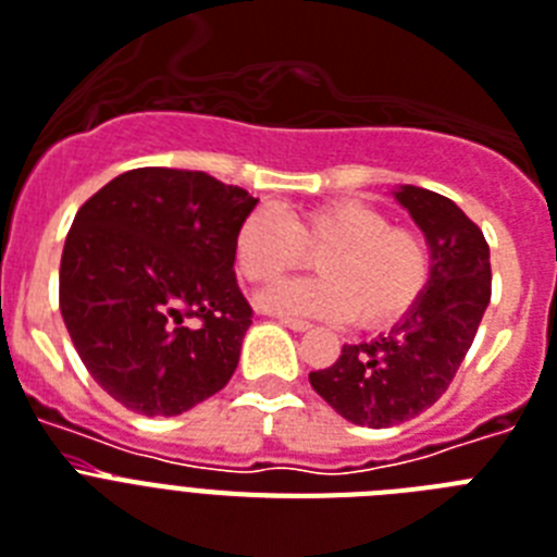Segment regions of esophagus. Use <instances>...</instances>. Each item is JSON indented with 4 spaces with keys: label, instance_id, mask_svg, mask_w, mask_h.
<instances>
[{
    "label": "esophagus",
    "instance_id": "34e87169",
    "mask_svg": "<svg viewBox=\"0 0 557 557\" xmlns=\"http://www.w3.org/2000/svg\"><path fill=\"white\" fill-rule=\"evenodd\" d=\"M280 323L286 325V329H292V332H309L311 329L306 320H294V318H280Z\"/></svg>",
    "mask_w": 557,
    "mask_h": 557
}]
</instances>
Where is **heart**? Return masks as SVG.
Segmentation results:
<instances>
[{
  "mask_svg": "<svg viewBox=\"0 0 557 557\" xmlns=\"http://www.w3.org/2000/svg\"><path fill=\"white\" fill-rule=\"evenodd\" d=\"M309 255L318 280H294L260 294V309L288 318L360 320L377 329L406 318L432 280V251L409 228L360 200L309 211L260 206L239 223L234 263L248 283H274Z\"/></svg>",
  "mask_w": 557,
  "mask_h": 557,
  "instance_id": "1",
  "label": "heart"
}]
</instances>
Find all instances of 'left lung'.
I'll return each mask as SVG.
<instances>
[{
	"mask_svg": "<svg viewBox=\"0 0 557 557\" xmlns=\"http://www.w3.org/2000/svg\"><path fill=\"white\" fill-rule=\"evenodd\" d=\"M392 197L432 251L426 292L392 332L343 346L334 366L309 374L311 388L341 418L369 429L418 418L449 388L492 294L490 246L455 202L418 185H400Z\"/></svg>",
	"mask_w": 557,
	"mask_h": 557,
	"instance_id": "1",
	"label": "left lung"
}]
</instances>
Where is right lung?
<instances>
[{
    "mask_svg": "<svg viewBox=\"0 0 557 557\" xmlns=\"http://www.w3.org/2000/svg\"><path fill=\"white\" fill-rule=\"evenodd\" d=\"M255 206L246 188L202 171L134 169L76 211L59 311L116 404L174 418L232 381L251 325L234 237Z\"/></svg>",
    "mask_w": 557,
    "mask_h": 557,
    "instance_id": "obj_1",
    "label": "right lung"
}]
</instances>
